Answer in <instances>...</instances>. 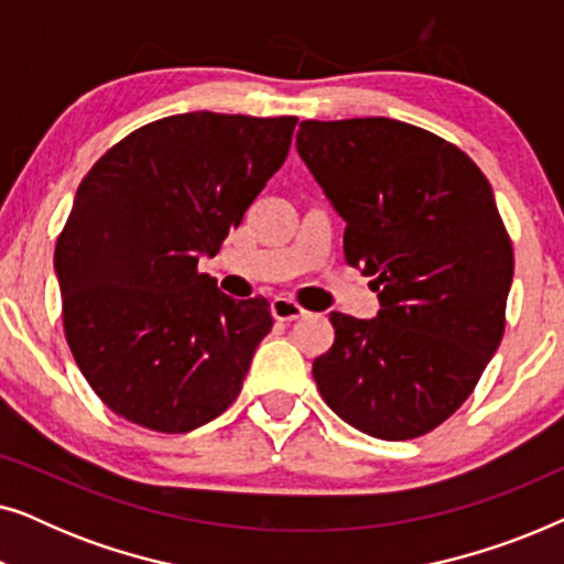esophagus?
<instances>
[{
  "mask_svg": "<svg viewBox=\"0 0 564 564\" xmlns=\"http://www.w3.org/2000/svg\"><path fill=\"white\" fill-rule=\"evenodd\" d=\"M272 315L276 321L282 323H290V321H297V318H305L307 311L305 307H300L295 300L290 297H274L272 300Z\"/></svg>",
  "mask_w": 564,
  "mask_h": 564,
  "instance_id": "1",
  "label": "esophagus"
}]
</instances>
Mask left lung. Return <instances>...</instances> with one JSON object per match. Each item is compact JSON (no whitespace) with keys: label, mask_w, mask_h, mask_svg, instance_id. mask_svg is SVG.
I'll list each match as a JSON object with an SVG mask.
<instances>
[{"label":"left lung","mask_w":564,"mask_h":564,"mask_svg":"<svg viewBox=\"0 0 564 564\" xmlns=\"http://www.w3.org/2000/svg\"><path fill=\"white\" fill-rule=\"evenodd\" d=\"M297 153L346 220V264L375 276L380 313H330L313 361L330 411L384 442L434 431L506 330L513 246L490 182L457 145L390 118L303 120Z\"/></svg>","instance_id":"1"}]
</instances>
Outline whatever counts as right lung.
Instances as JSON below:
<instances>
[{
    "label": "right lung",
    "instance_id": "right-lung-1",
    "mask_svg": "<svg viewBox=\"0 0 564 564\" xmlns=\"http://www.w3.org/2000/svg\"><path fill=\"white\" fill-rule=\"evenodd\" d=\"M297 118L184 112L115 143L84 176L53 267L82 375L120 419L187 434L241 392L272 330L264 297L197 272L288 159Z\"/></svg>",
    "mask_w": 564,
    "mask_h": 564
}]
</instances>
